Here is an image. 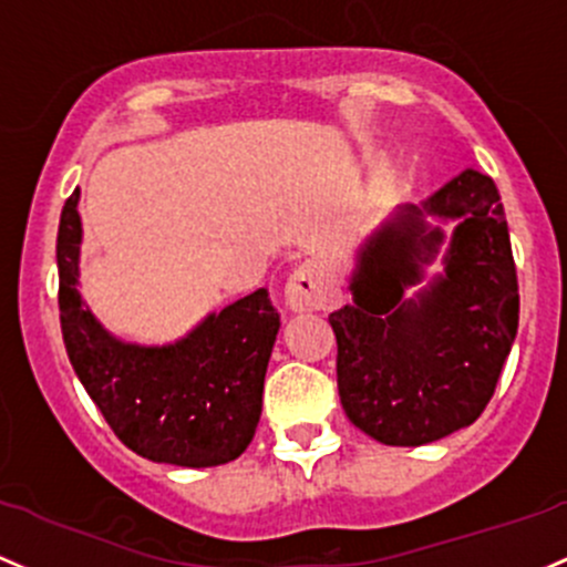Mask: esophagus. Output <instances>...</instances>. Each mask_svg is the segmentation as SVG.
<instances>
[{
    "label": "esophagus",
    "instance_id": "34e87169",
    "mask_svg": "<svg viewBox=\"0 0 567 567\" xmlns=\"http://www.w3.org/2000/svg\"><path fill=\"white\" fill-rule=\"evenodd\" d=\"M333 293V282L322 271V266L301 264L288 277V285H285V303L293 312H315V309H322L326 303H331Z\"/></svg>",
    "mask_w": 567,
    "mask_h": 567
}]
</instances>
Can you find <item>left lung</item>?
<instances>
[{"label": "left lung", "instance_id": "1", "mask_svg": "<svg viewBox=\"0 0 567 567\" xmlns=\"http://www.w3.org/2000/svg\"><path fill=\"white\" fill-rule=\"evenodd\" d=\"M455 221L445 271L424 269ZM415 288L412 297L408 290ZM352 303L331 312L339 398L354 427L422 446L468 427L495 393L519 326V290L501 193L460 172L398 207L354 255Z\"/></svg>", "mask_w": 567, "mask_h": 567}]
</instances>
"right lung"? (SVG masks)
I'll list each match as a JSON object with an SVG mask.
<instances>
[{"label": "right lung", "instance_id": "1", "mask_svg": "<svg viewBox=\"0 0 567 567\" xmlns=\"http://www.w3.org/2000/svg\"><path fill=\"white\" fill-rule=\"evenodd\" d=\"M80 188L61 209L55 260L70 363L117 439L153 463L209 468L247 450L264 406L279 315L269 290L209 312L169 344L123 341L80 293Z\"/></svg>", "mask_w": 567, "mask_h": 567}]
</instances>
